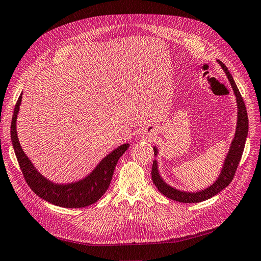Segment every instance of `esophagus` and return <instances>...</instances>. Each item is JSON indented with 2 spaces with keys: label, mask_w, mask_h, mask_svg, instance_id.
Segmentation results:
<instances>
[{
  "label": "esophagus",
  "mask_w": 261,
  "mask_h": 261,
  "mask_svg": "<svg viewBox=\"0 0 261 261\" xmlns=\"http://www.w3.org/2000/svg\"><path fill=\"white\" fill-rule=\"evenodd\" d=\"M144 137H145V135H144Z\"/></svg>",
  "instance_id": "obj_1"
}]
</instances>
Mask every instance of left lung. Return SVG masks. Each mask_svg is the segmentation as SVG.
I'll return each mask as SVG.
<instances>
[{"label": "left lung", "instance_id": "8db88e82", "mask_svg": "<svg viewBox=\"0 0 261 261\" xmlns=\"http://www.w3.org/2000/svg\"><path fill=\"white\" fill-rule=\"evenodd\" d=\"M217 63L221 65L223 70L225 71V74L230 82V86L233 90V94L236 96L237 100V109H238V114H237V126H236V132H234V136L233 139L230 143V147H229L228 153L225 158L222 170L218 174L217 179L210 185L207 186L206 189H203L201 191H196V192H186L182 191L179 189H175V187L169 185L167 183L163 176L160 173L159 169V162L158 160L153 161V166H152V180L155 186L158 187V190L165 195L166 197H168L169 199H172L174 201H179L183 203H196V202H200L204 201L206 199H210L211 197L215 196L216 194L223 191L225 187H227L233 179V175L236 173L237 167L241 161L243 150H244V145L245 141L247 138V134H248V118H247V111L245 108V103L243 101V98L240 94L239 89L236 85V82L231 76L230 72H229L228 68L223 64L221 61L217 60ZM154 149V155L158 158L159 156V150L156 147H153Z\"/></svg>", "mask_w": 261, "mask_h": 261}]
</instances>
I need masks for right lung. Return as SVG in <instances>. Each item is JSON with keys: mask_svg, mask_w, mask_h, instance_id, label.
Wrapping results in <instances>:
<instances>
[{"mask_svg": "<svg viewBox=\"0 0 261 261\" xmlns=\"http://www.w3.org/2000/svg\"><path fill=\"white\" fill-rule=\"evenodd\" d=\"M22 100V93L20 94L14 110V116L10 126L15 154L24 179L29 186L38 197L44 200L62 207H85L95 203L106 193L110 185L114 168L123 153L129 147L128 143L119 145L108 155H106L85 178L70 183H55L41 174L28 158L20 145L17 134V117Z\"/></svg>", "mask_w": 261, "mask_h": 261, "instance_id": "right-lung-1", "label": "right lung"}]
</instances>
